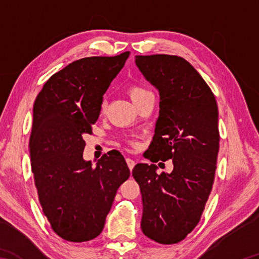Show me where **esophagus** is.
Wrapping results in <instances>:
<instances>
[{
	"label": "esophagus",
	"mask_w": 259,
	"mask_h": 259,
	"mask_svg": "<svg viewBox=\"0 0 259 259\" xmlns=\"http://www.w3.org/2000/svg\"><path fill=\"white\" fill-rule=\"evenodd\" d=\"M126 163H128V167H129L130 170H133L134 167H135V164H136V162L130 158H126Z\"/></svg>",
	"instance_id": "obj_1"
}]
</instances>
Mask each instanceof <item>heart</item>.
<instances>
[{"label": "heart", "instance_id": "obj_1", "mask_svg": "<svg viewBox=\"0 0 259 259\" xmlns=\"http://www.w3.org/2000/svg\"><path fill=\"white\" fill-rule=\"evenodd\" d=\"M147 95H150V92L148 91L147 89H145L144 87H140V85H133L129 89V96L131 98V100H133L134 103L138 102L139 100H141L142 98L146 97ZM106 108V103L103 102L102 104V110H104Z\"/></svg>", "mask_w": 259, "mask_h": 259}]
</instances>
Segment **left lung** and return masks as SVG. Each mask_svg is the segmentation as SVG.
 Here are the masks:
<instances>
[{
	"mask_svg": "<svg viewBox=\"0 0 259 259\" xmlns=\"http://www.w3.org/2000/svg\"><path fill=\"white\" fill-rule=\"evenodd\" d=\"M136 65L160 97L155 136L146 158L172 159V171L138 163L133 176L142 197L141 229L170 245L199 223L210 195L219 151L218 107L210 88L185 59L167 54L136 56ZM161 163V162H160Z\"/></svg>",
	"mask_w": 259,
	"mask_h": 259,
	"instance_id": "left-lung-1",
	"label": "left lung"
}]
</instances>
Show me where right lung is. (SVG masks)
<instances>
[{"instance_id": "obj_1", "label": "right lung", "mask_w": 259, "mask_h": 259, "mask_svg": "<svg viewBox=\"0 0 259 259\" xmlns=\"http://www.w3.org/2000/svg\"><path fill=\"white\" fill-rule=\"evenodd\" d=\"M129 54L76 60L46 82L33 106L29 148L38 200L54 233L68 241L101 234L117 190L130 176L117 150L96 166L83 159V137L92 134L103 95Z\"/></svg>"}]
</instances>
